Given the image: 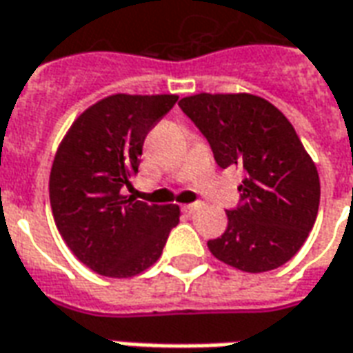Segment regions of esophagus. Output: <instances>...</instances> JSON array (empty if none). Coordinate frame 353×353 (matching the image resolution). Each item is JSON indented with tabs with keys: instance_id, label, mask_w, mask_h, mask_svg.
<instances>
[{
	"instance_id": "1",
	"label": "esophagus",
	"mask_w": 353,
	"mask_h": 353,
	"mask_svg": "<svg viewBox=\"0 0 353 353\" xmlns=\"http://www.w3.org/2000/svg\"><path fill=\"white\" fill-rule=\"evenodd\" d=\"M197 209H201V203H188L182 207V211L186 212V214H192V212H196Z\"/></svg>"
}]
</instances>
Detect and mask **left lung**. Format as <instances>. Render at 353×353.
<instances>
[{"instance_id": "obj_1", "label": "left lung", "mask_w": 353, "mask_h": 353, "mask_svg": "<svg viewBox=\"0 0 353 353\" xmlns=\"http://www.w3.org/2000/svg\"><path fill=\"white\" fill-rule=\"evenodd\" d=\"M212 150L219 167H241L239 203L228 228L207 241L228 266L261 274L299 252L319 209V174L296 131L261 97L199 92L179 102Z\"/></svg>"}]
</instances>
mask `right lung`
I'll return each instance as SVG.
<instances>
[{"mask_svg":"<svg viewBox=\"0 0 353 353\" xmlns=\"http://www.w3.org/2000/svg\"><path fill=\"white\" fill-rule=\"evenodd\" d=\"M176 101V94L106 97L77 117L57 150L52 216L70 251L101 276L131 277L150 268L179 224V205L123 196L139 172L146 134Z\"/></svg>","mask_w":353,"mask_h":353,"instance_id":"obj_1","label":"right lung"}]
</instances>
